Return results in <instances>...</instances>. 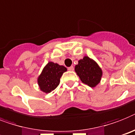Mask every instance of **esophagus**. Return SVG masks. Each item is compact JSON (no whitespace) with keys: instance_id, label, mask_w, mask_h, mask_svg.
Returning <instances> with one entry per match:
<instances>
[{"instance_id":"obj_1","label":"esophagus","mask_w":135,"mask_h":135,"mask_svg":"<svg viewBox=\"0 0 135 135\" xmlns=\"http://www.w3.org/2000/svg\"><path fill=\"white\" fill-rule=\"evenodd\" d=\"M68 70L69 71H74V68L73 66H70V67H69L68 68Z\"/></svg>"}]
</instances>
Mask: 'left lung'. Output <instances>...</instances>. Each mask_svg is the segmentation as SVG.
Wrapping results in <instances>:
<instances>
[{
	"instance_id": "8db88e82",
	"label": "left lung",
	"mask_w": 135,
	"mask_h": 135,
	"mask_svg": "<svg viewBox=\"0 0 135 135\" xmlns=\"http://www.w3.org/2000/svg\"><path fill=\"white\" fill-rule=\"evenodd\" d=\"M75 72L81 81L91 88L97 85L102 76V70L94 60L84 56L75 66Z\"/></svg>"
}]
</instances>
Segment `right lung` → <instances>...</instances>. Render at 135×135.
Masks as SVG:
<instances>
[{
  "label": "right lung",
  "instance_id": "1",
  "mask_svg": "<svg viewBox=\"0 0 135 135\" xmlns=\"http://www.w3.org/2000/svg\"><path fill=\"white\" fill-rule=\"evenodd\" d=\"M67 68L63 65L49 62L43 68L41 75L38 78V83L41 90L50 93L59 85L60 79Z\"/></svg>",
  "mask_w": 135,
  "mask_h": 135
}]
</instances>
